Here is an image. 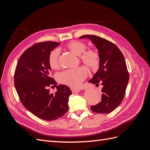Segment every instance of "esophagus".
<instances>
[{"label":"esophagus","instance_id":"1","mask_svg":"<svg viewBox=\"0 0 150 150\" xmlns=\"http://www.w3.org/2000/svg\"><path fill=\"white\" fill-rule=\"evenodd\" d=\"M71 91H72V93H78L80 91V89H77V88H71Z\"/></svg>","mask_w":150,"mask_h":150}]
</instances>
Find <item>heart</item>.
I'll list each match as a JSON object with an SVG mask.
<instances>
[{"mask_svg": "<svg viewBox=\"0 0 150 150\" xmlns=\"http://www.w3.org/2000/svg\"><path fill=\"white\" fill-rule=\"evenodd\" d=\"M66 48L75 55L79 56L80 60L88 67L95 69L99 64V56L98 53L90 49L85 51L86 45L81 41L73 40L66 44ZM59 51L54 49L50 52L48 57V64L52 69H57L59 67ZM88 72L85 68L79 67L76 69H68L57 74V80L61 84L71 87H77L86 78Z\"/></svg>", "mask_w": 150, "mask_h": 150, "instance_id": "1", "label": "heart"}]
</instances>
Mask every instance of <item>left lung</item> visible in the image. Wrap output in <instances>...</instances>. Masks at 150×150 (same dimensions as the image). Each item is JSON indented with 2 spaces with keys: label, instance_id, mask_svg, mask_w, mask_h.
Returning a JSON list of instances; mask_svg holds the SVG:
<instances>
[{
  "label": "left lung",
  "instance_id": "obj_1",
  "mask_svg": "<svg viewBox=\"0 0 150 150\" xmlns=\"http://www.w3.org/2000/svg\"><path fill=\"white\" fill-rule=\"evenodd\" d=\"M96 47L99 56L98 71L89 83L103 86L101 101L91 106L93 112L107 114L118 106L124 98L129 74L123 54L115 44L95 35H84Z\"/></svg>",
  "mask_w": 150,
  "mask_h": 150
}]
</instances>
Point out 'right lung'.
<instances>
[{"mask_svg": "<svg viewBox=\"0 0 150 150\" xmlns=\"http://www.w3.org/2000/svg\"><path fill=\"white\" fill-rule=\"evenodd\" d=\"M60 42L38 43L26 50L20 57L14 74V86L24 106L39 118L52 121L64 116L68 111V86L59 84L55 94L50 93L49 86L57 83L51 76L48 64L50 52Z\"/></svg>", "mask_w": 150, "mask_h": 150, "instance_id": "1", "label": "right lung"}]
</instances>
